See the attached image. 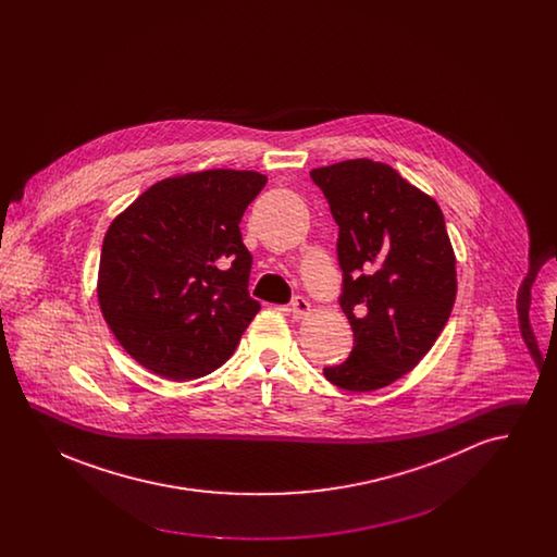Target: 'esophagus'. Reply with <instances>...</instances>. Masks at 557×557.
Segmentation results:
<instances>
[{
    "instance_id": "esophagus-1",
    "label": "esophagus",
    "mask_w": 557,
    "mask_h": 557,
    "mask_svg": "<svg viewBox=\"0 0 557 557\" xmlns=\"http://www.w3.org/2000/svg\"><path fill=\"white\" fill-rule=\"evenodd\" d=\"M286 311L294 319L307 318L311 313V302L307 298H302V296H296Z\"/></svg>"
}]
</instances>
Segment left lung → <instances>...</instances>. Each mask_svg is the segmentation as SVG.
<instances>
[{"label":"left lung","instance_id":"obj_1","mask_svg":"<svg viewBox=\"0 0 557 557\" xmlns=\"http://www.w3.org/2000/svg\"><path fill=\"white\" fill-rule=\"evenodd\" d=\"M338 223L341 307L355 346L323 375L371 393L413 370L449 321L455 252L434 198L384 162L343 160L311 171Z\"/></svg>","mask_w":557,"mask_h":557}]
</instances>
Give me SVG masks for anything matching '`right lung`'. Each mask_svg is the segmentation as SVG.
<instances>
[{
    "mask_svg": "<svg viewBox=\"0 0 557 557\" xmlns=\"http://www.w3.org/2000/svg\"><path fill=\"white\" fill-rule=\"evenodd\" d=\"M257 171L212 169L148 187L108 227L98 300L119 345L166 380H196L236 350L259 300L239 221L265 187Z\"/></svg>",
    "mask_w": 557,
    "mask_h": 557,
    "instance_id": "add662e5",
    "label": "right lung"
}]
</instances>
